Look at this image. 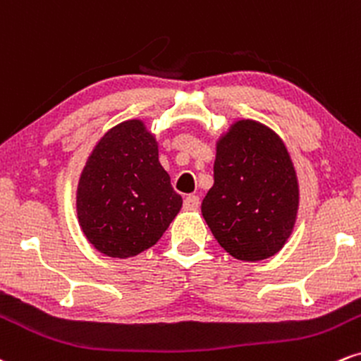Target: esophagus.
<instances>
[{
  "label": "esophagus",
  "mask_w": 361,
  "mask_h": 361,
  "mask_svg": "<svg viewBox=\"0 0 361 361\" xmlns=\"http://www.w3.org/2000/svg\"><path fill=\"white\" fill-rule=\"evenodd\" d=\"M184 207L185 209H197L199 197L196 196V194H189V196L184 199Z\"/></svg>",
  "instance_id": "esophagus-1"
}]
</instances>
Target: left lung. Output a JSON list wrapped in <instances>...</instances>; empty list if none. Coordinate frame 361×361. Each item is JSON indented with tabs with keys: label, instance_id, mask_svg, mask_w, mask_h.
Returning a JSON list of instances; mask_svg holds the SVG:
<instances>
[{
	"label": "left lung",
	"instance_id": "left-lung-1",
	"mask_svg": "<svg viewBox=\"0 0 361 361\" xmlns=\"http://www.w3.org/2000/svg\"><path fill=\"white\" fill-rule=\"evenodd\" d=\"M298 206V177L282 140L262 123L236 121L216 147L214 184L201 204L218 243L238 260H265L286 245Z\"/></svg>",
	"mask_w": 361,
	"mask_h": 361
}]
</instances>
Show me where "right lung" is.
<instances>
[{
    "label": "right lung",
    "mask_w": 361,
    "mask_h": 361,
    "mask_svg": "<svg viewBox=\"0 0 361 361\" xmlns=\"http://www.w3.org/2000/svg\"><path fill=\"white\" fill-rule=\"evenodd\" d=\"M180 207L154 135L140 120L109 130L80 173L79 224L89 243L108 257L128 258L154 247Z\"/></svg>",
    "instance_id": "obj_1"
}]
</instances>
